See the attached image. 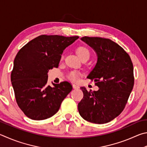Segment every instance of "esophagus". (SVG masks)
Masks as SVG:
<instances>
[{"instance_id":"34e87169","label":"esophagus","mask_w":147,"mask_h":147,"mask_svg":"<svg viewBox=\"0 0 147 147\" xmlns=\"http://www.w3.org/2000/svg\"><path fill=\"white\" fill-rule=\"evenodd\" d=\"M72 86H73V88H74V89H79V86L78 85H77V84H74Z\"/></svg>"}]
</instances>
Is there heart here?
<instances>
[{
	"instance_id": "b5f03b06",
	"label": "heart",
	"mask_w": 147,
	"mask_h": 147,
	"mask_svg": "<svg viewBox=\"0 0 147 147\" xmlns=\"http://www.w3.org/2000/svg\"><path fill=\"white\" fill-rule=\"evenodd\" d=\"M77 53L79 57L81 60L84 58H88L90 57V51L85 46H79V48L77 49ZM63 57V56H62V58ZM79 74L78 71H70L68 74V78L72 81H78L79 78Z\"/></svg>"
}]
</instances>
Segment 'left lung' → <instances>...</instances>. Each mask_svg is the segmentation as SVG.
<instances>
[{
  "mask_svg": "<svg viewBox=\"0 0 147 147\" xmlns=\"http://www.w3.org/2000/svg\"><path fill=\"white\" fill-rule=\"evenodd\" d=\"M81 39L97 53V63L87 78L94 80L99 89L88 92L81 87L84 96L78 110L87 121L104 124L125 109L134 84L133 64L124 49L112 40L86 36Z\"/></svg>",
  "mask_w": 147,
  "mask_h": 147,
  "instance_id": "1",
  "label": "left lung"
}]
</instances>
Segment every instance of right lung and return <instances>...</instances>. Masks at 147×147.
Masks as SVG:
<instances>
[{
    "label": "right lung",
    "instance_id": "obj_1",
    "mask_svg": "<svg viewBox=\"0 0 147 147\" xmlns=\"http://www.w3.org/2000/svg\"><path fill=\"white\" fill-rule=\"evenodd\" d=\"M78 38L42 35L17 53L11 81L18 106L28 117L43 120L53 116L71 91L72 86L67 81L48 85V72L58 68L64 49Z\"/></svg>",
    "mask_w": 147,
    "mask_h": 147
}]
</instances>
